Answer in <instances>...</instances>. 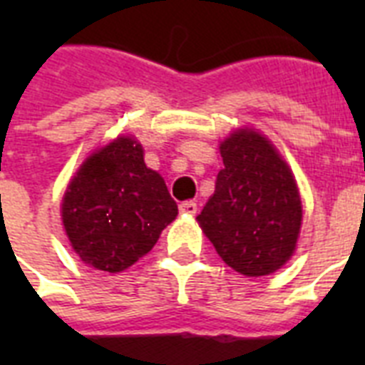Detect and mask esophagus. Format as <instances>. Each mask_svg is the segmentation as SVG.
<instances>
[{
  "label": "esophagus",
  "mask_w": 365,
  "mask_h": 365,
  "mask_svg": "<svg viewBox=\"0 0 365 365\" xmlns=\"http://www.w3.org/2000/svg\"><path fill=\"white\" fill-rule=\"evenodd\" d=\"M180 212L185 214V216H195V214H197V202H193V200H185V202L180 205Z\"/></svg>",
  "instance_id": "1"
}]
</instances>
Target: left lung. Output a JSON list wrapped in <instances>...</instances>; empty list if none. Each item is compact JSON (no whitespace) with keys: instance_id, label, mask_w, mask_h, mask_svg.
<instances>
[{"instance_id":"8db88e82","label":"left lung","mask_w":365,"mask_h":365,"mask_svg":"<svg viewBox=\"0 0 365 365\" xmlns=\"http://www.w3.org/2000/svg\"><path fill=\"white\" fill-rule=\"evenodd\" d=\"M216 191L197 220L217 255L244 277L271 274L289 259L301 229L292 170L272 143L239 130L222 143Z\"/></svg>"}]
</instances>
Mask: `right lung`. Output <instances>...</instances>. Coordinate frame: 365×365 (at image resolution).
<instances>
[{"mask_svg": "<svg viewBox=\"0 0 365 365\" xmlns=\"http://www.w3.org/2000/svg\"><path fill=\"white\" fill-rule=\"evenodd\" d=\"M178 216L165 180L143 163L142 145L117 138L91 155L66 189L62 222L87 265L121 272L148 254Z\"/></svg>", "mask_w": 365, "mask_h": 365, "instance_id": "1", "label": "right lung"}]
</instances>
